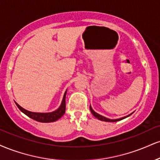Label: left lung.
<instances>
[{
	"label": "left lung",
	"mask_w": 160,
	"mask_h": 160,
	"mask_svg": "<svg viewBox=\"0 0 160 160\" xmlns=\"http://www.w3.org/2000/svg\"><path fill=\"white\" fill-rule=\"evenodd\" d=\"M90 110H91L92 113V115H93L95 117V118H97L98 119H99V120H101V121H103V122H118V121L122 120V119H124V118H127V117L130 116V115H128V116H125V117H124V118H118V119H114V120H112V119H109V118H105V117L102 116V115H101L98 114L97 112H95L94 111L93 109H92V108L91 107V106H90Z\"/></svg>",
	"instance_id": "1"
}]
</instances>
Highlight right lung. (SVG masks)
<instances>
[{"instance_id":"obj_1","label":"right lung","mask_w":160,"mask_h":160,"mask_svg":"<svg viewBox=\"0 0 160 160\" xmlns=\"http://www.w3.org/2000/svg\"><path fill=\"white\" fill-rule=\"evenodd\" d=\"M66 92H65L64 97H63L62 101L59 107V108L53 112H48V113H38V112H30L26 110L24 108H22L21 106H19L18 103H16L18 108L24 113L25 115H28L30 118L33 119V120L36 121L38 122H43V123H48V122H53L58 120L63 115L65 114V96H66Z\"/></svg>"}]
</instances>
